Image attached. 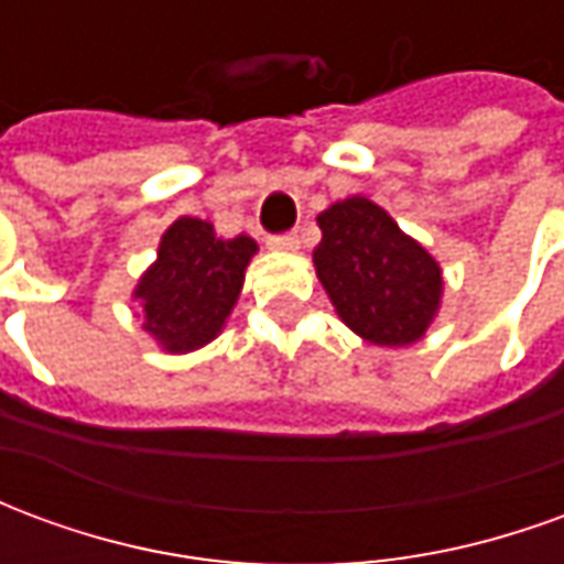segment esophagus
I'll return each mask as SVG.
<instances>
[{
    "mask_svg": "<svg viewBox=\"0 0 564 564\" xmlns=\"http://www.w3.org/2000/svg\"><path fill=\"white\" fill-rule=\"evenodd\" d=\"M269 247H274V250H299V235L295 232L271 235Z\"/></svg>",
    "mask_w": 564,
    "mask_h": 564,
    "instance_id": "34e87169",
    "label": "esophagus"
}]
</instances>
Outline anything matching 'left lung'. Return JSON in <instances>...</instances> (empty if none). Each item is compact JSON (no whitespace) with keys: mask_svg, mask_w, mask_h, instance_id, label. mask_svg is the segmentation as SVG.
Wrapping results in <instances>:
<instances>
[{"mask_svg":"<svg viewBox=\"0 0 564 564\" xmlns=\"http://www.w3.org/2000/svg\"><path fill=\"white\" fill-rule=\"evenodd\" d=\"M317 223L314 265L344 323L380 347L420 341L441 302L435 259L362 196L335 202Z\"/></svg>","mask_w":564,"mask_h":564,"instance_id":"8db88e82","label":"left lung"}]
</instances>
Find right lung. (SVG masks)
<instances>
[{"instance_id":"1","label":"right lung","mask_w":564,"mask_h":564,"mask_svg":"<svg viewBox=\"0 0 564 564\" xmlns=\"http://www.w3.org/2000/svg\"><path fill=\"white\" fill-rule=\"evenodd\" d=\"M253 253L257 241L247 235L223 241L210 223L196 217L172 223L162 235L160 259L135 290L144 329L172 354L208 344L229 317Z\"/></svg>"}]
</instances>
